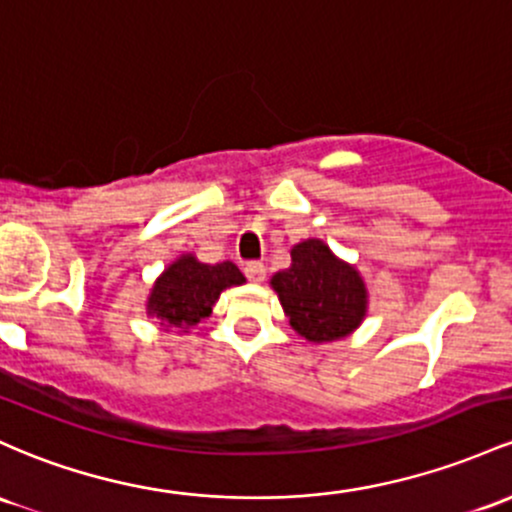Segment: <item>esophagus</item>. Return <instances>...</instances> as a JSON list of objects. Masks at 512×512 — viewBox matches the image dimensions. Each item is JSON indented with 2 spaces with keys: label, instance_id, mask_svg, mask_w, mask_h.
<instances>
[{
  "label": "esophagus",
  "instance_id": "1",
  "mask_svg": "<svg viewBox=\"0 0 512 512\" xmlns=\"http://www.w3.org/2000/svg\"><path fill=\"white\" fill-rule=\"evenodd\" d=\"M243 269H245V277L250 279V282H255V284L265 282L267 269H265V265H262V262H247Z\"/></svg>",
  "mask_w": 512,
  "mask_h": 512
}]
</instances>
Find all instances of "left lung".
Instances as JSON below:
<instances>
[{"mask_svg":"<svg viewBox=\"0 0 512 512\" xmlns=\"http://www.w3.org/2000/svg\"><path fill=\"white\" fill-rule=\"evenodd\" d=\"M289 325L311 342L347 338L367 316V286L328 245L308 238L291 250V267L272 277Z\"/></svg>","mask_w":512,"mask_h":512,"instance_id":"8db88e82","label":"left lung"}]
</instances>
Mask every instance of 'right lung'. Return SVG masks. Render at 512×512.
<instances>
[{"mask_svg": "<svg viewBox=\"0 0 512 512\" xmlns=\"http://www.w3.org/2000/svg\"><path fill=\"white\" fill-rule=\"evenodd\" d=\"M245 282L233 262L204 265L194 255H182L157 277L148 296V316H155L167 330L187 333L211 313L223 289Z\"/></svg>", "mask_w": 512, "mask_h": 512, "instance_id": "add662e5", "label": "right lung"}]
</instances>
